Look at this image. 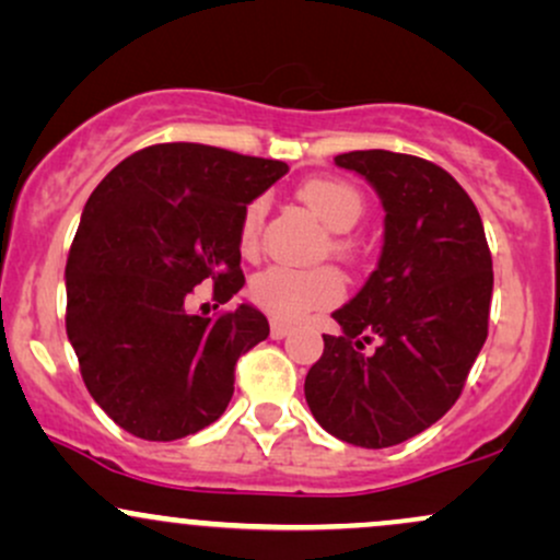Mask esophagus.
I'll use <instances>...</instances> for the list:
<instances>
[{
    "instance_id": "1",
    "label": "esophagus",
    "mask_w": 560,
    "mask_h": 560,
    "mask_svg": "<svg viewBox=\"0 0 560 560\" xmlns=\"http://www.w3.org/2000/svg\"><path fill=\"white\" fill-rule=\"evenodd\" d=\"M289 331H292V326L284 324V320H271V337L273 339H284Z\"/></svg>"
}]
</instances>
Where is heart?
<instances>
[{
  "mask_svg": "<svg viewBox=\"0 0 560 560\" xmlns=\"http://www.w3.org/2000/svg\"><path fill=\"white\" fill-rule=\"evenodd\" d=\"M300 199L313 210V215L334 234H347L363 215V197L355 186L337 182V178H313L300 189ZM260 199L247 205L242 215L240 242L244 253H253L258 244L262 226ZM334 249L339 255H350V244L337 240ZM249 298L268 316L279 320H298L316 307H326L342 298V279L331 268H316V271H298V268L271 266L260 271L249 284Z\"/></svg>",
  "mask_w": 560,
  "mask_h": 560,
  "instance_id": "heart-1",
  "label": "heart"
}]
</instances>
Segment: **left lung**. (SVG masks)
Here are the masks:
<instances>
[{"mask_svg": "<svg viewBox=\"0 0 560 560\" xmlns=\"http://www.w3.org/2000/svg\"><path fill=\"white\" fill-rule=\"evenodd\" d=\"M382 199L384 242L361 292L331 316L305 400L326 432L382 450L453 408L487 339L492 258L477 205L447 171L387 150L334 158Z\"/></svg>", "mask_w": 560, "mask_h": 560, "instance_id": "8db88e82", "label": "left lung"}]
</instances>
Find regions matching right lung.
I'll return each instance as SVG.
<instances>
[{"label":"right lung","instance_id":"add662e5","mask_svg":"<svg viewBox=\"0 0 560 560\" xmlns=\"http://www.w3.org/2000/svg\"><path fill=\"white\" fill-rule=\"evenodd\" d=\"M287 171L173 141L133 152L92 191L66 266V329L94 402L128 434L171 442L223 416L268 318L244 300L199 316L186 298L202 281L218 302L244 287L242 215Z\"/></svg>","mask_w":560,"mask_h":560}]
</instances>
